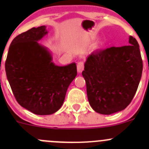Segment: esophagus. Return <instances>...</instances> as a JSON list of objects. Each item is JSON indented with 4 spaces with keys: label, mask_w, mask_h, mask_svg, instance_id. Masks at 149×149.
<instances>
[{
    "label": "esophagus",
    "mask_w": 149,
    "mask_h": 149,
    "mask_svg": "<svg viewBox=\"0 0 149 149\" xmlns=\"http://www.w3.org/2000/svg\"><path fill=\"white\" fill-rule=\"evenodd\" d=\"M84 68V63L81 62H81H79V63H78V64H77V71L79 72V73H81V72L83 71Z\"/></svg>",
    "instance_id": "34e87169"
}]
</instances>
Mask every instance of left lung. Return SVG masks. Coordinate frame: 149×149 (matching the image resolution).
I'll return each instance as SVG.
<instances>
[{
    "mask_svg": "<svg viewBox=\"0 0 149 149\" xmlns=\"http://www.w3.org/2000/svg\"><path fill=\"white\" fill-rule=\"evenodd\" d=\"M142 70L139 45L132 36L128 45L91 52L82 72L91 108L102 115L125 109L137 91Z\"/></svg>",
    "mask_w": 149,
    "mask_h": 149,
    "instance_id": "obj_1",
    "label": "left lung"
}]
</instances>
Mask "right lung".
Listing matches in <instances>:
<instances>
[{"instance_id": "1", "label": "right lung", "mask_w": 149, "mask_h": 149, "mask_svg": "<svg viewBox=\"0 0 149 149\" xmlns=\"http://www.w3.org/2000/svg\"><path fill=\"white\" fill-rule=\"evenodd\" d=\"M45 26L19 34L10 43L5 63L7 79L18 103L32 113H55L77 75L75 63L65 66L52 62L51 52L38 42L47 34Z\"/></svg>"}]
</instances>
